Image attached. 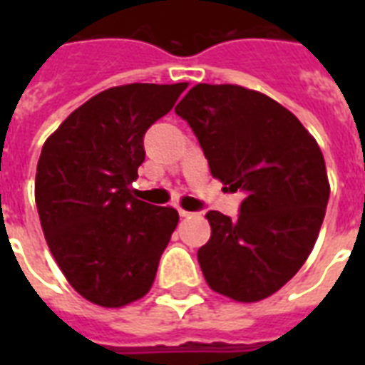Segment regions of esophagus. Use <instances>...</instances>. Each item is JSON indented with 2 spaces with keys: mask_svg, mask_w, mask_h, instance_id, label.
<instances>
[{
  "mask_svg": "<svg viewBox=\"0 0 365 365\" xmlns=\"http://www.w3.org/2000/svg\"><path fill=\"white\" fill-rule=\"evenodd\" d=\"M178 214H180V216H182V217H191V216H193L191 212L183 210V208H178Z\"/></svg>",
  "mask_w": 365,
  "mask_h": 365,
  "instance_id": "1",
  "label": "esophagus"
}]
</instances>
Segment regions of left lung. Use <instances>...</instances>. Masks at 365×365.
<instances>
[{
  "mask_svg": "<svg viewBox=\"0 0 365 365\" xmlns=\"http://www.w3.org/2000/svg\"><path fill=\"white\" fill-rule=\"evenodd\" d=\"M176 113L189 123L212 176L244 193L237 220L210 210L197 257L214 292L255 303L305 263L326 216L329 182L312 134L277 100L239 85L199 83Z\"/></svg>",
  "mask_w": 365,
  "mask_h": 365,
  "instance_id": "obj_1",
  "label": "left lung"
}]
</instances>
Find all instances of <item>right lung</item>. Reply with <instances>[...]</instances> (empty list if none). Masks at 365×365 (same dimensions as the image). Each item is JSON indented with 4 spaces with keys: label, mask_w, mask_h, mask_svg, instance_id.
<instances>
[{
    "label": "right lung",
    "mask_w": 365,
    "mask_h": 365,
    "mask_svg": "<svg viewBox=\"0 0 365 365\" xmlns=\"http://www.w3.org/2000/svg\"><path fill=\"white\" fill-rule=\"evenodd\" d=\"M187 83H130L87 100L43 143L36 205L54 261L77 294L106 309L148 294L178 225L170 206L132 195L143 134Z\"/></svg>",
    "instance_id": "add662e5"
}]
</instances>
